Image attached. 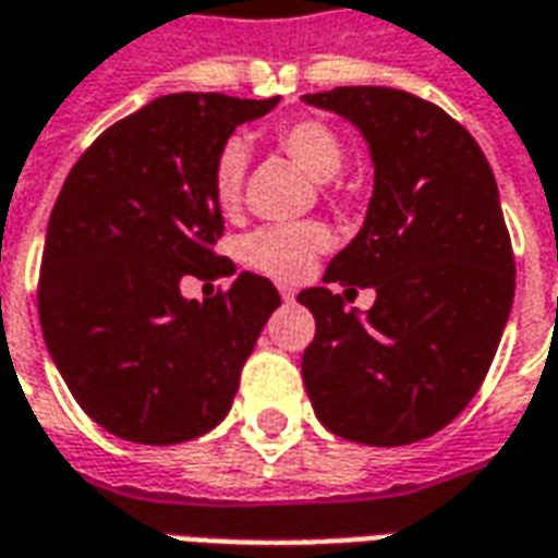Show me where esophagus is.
<instances>
[{"mask_svg": "<svg viewBox=\"0 0 558 558\" xmlns=\"http://www.w3.org/2000/svg\"><path fill=\"white\" fill-rule=\"evenodd\" d=\"M280 299L283 302H295V290L292 287H280Z\"/></svg>", "mask_w": 558, "mask_h": 558, "instance_id": "obj_1", "label": "esophagus"}]
</instances>
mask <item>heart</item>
Segmentation results:
<instances>
[{"mask_svg":"<svg viewBox=\"0 0 558 558\" xmlns=\"http://www.w3.org/2000/svg\"><path fill=\"white\" fill-rule=\"evenodd\" d=\"M278 146L290 155L316 182H331L343 170V143L319 119H299L278 131ZM244 146L239 140H230L220 148L211 170V191L223 211H232L242 199L244 184ZM328 247V232L323 223L304 220V223H275L259 227L251 235H244L239 254L251 268L263 271L275 280H302L314 259Z\"/></svg>","mask_w":558,"mask_h":558,"instance_id":"heart-1","label":"heart"}]
</instances>
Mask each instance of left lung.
I'll return each mask as SVG.
<instances>
[{
  "instance_id": "left-lung-1",
  "label": "left lung",
  "mask_w": 558,
  "mask_h": 558,
  "mask_svg": "<svg viewBox=\"0 0 558 558\" xmlns=\"http://www.w3.org/2000/svg\"><path fill=\"white\" fill-rule=\"evenodd\" d=\"M302 101L359 128L374 163L362 230L323 287L299 292L316 319L307 398L350 442H418L475 398L514 304L499 187L466 128L410 92L340 86ZM331 282L374 286L375 307L347 315Z\"/></svg>"
}]
</instances>
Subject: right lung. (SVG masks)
Masks as SVG:
<instances>
[{
	"instance_id": "1",
	"label": "right lung",
	"mask_w": 558,
	"mask_h": 558,
	"mask_svg": "<svg viewBox=\"0 0 558 558\" xmlns=\"http://www.w3.org/2000/svg\"><path fill=\"white\" fill-rule=\"evenodd\" d=\"M278 101L163 95L107 128L68 172L47 223L38 316L74 400L119 439L187 442L230 412L280 295L211 254L223 232L211 170L232 131ZM187 274L233 283L196 303L181 295Z\"/></svg>"
}]
</instances>
